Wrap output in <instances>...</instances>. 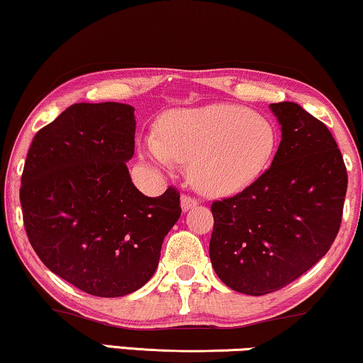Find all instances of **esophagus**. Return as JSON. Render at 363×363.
<instances>
[{
	"label": "esophagus",
	"instance_id": "1",
	"mask_svg": "<svg viewBox=\"0 0 363 363\" xmlns=\"http://www.w3.org/2000/svg\"><path fill=\"white\" fill-rule=\"evenodd\" d=\"M196 203H199V201H196V199H193V196H188V195L182 196V210L183 211L193 208V206H196Z\"/></svg>",
	"mask_w": 363,
	"mask_h": 363
}]
</instances>
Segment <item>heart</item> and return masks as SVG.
<instances>
[{
	"instance_id": "1",
	"label": "heart",
	"mask_w": 363,
	"mask_h": 363,
	"mask_svg": "<svg viewBox=\"0 0 363 363\" xmlns=\"http://www.w3.org/2000/svg\"><path fill=\"white\" fill-rule=\"evenodd\" d=\"M157 133L145 136L150 162L170 170L188 162V178L210 195L252 185L274 158L277 130L270 120L238 105H208L167 115Z\"/></svg>"
}]
</instances>
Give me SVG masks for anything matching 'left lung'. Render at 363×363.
I'll return each mask as SVG.
<instances>
[{
    "mask_svg": "<svg viewBox=\"0 0 363 363\" xmlns=\"http://www.w3.org/2000/svg\"><path fill=\"white\" fill-rule=\"evenodd\" d=\"M281 126L274 162L252 185L211 203L210 260L247 295L284 289L330 250L342 223L347 168L322 121L291 101L272 103Z\"/></svg>",
    "mask_w": 363,
    "mask_h": 363,
    "instance_id": "left-lung-1",
    "label": "left lung"
}]
</instances>
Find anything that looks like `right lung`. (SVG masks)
I'll use <instances>...</instances> for the list:
<instances>
[{
	"instance_id": "right-lung-1",
	"label": "right lung",
	"mask_w": 363,
	"mask_h": 363,
	"mask_svg": "<svg viewBox=\"0 0 363 363\" xmlns=\"http://www.w3.org/2000/svg\"><path fill=\"white\" fill-rule=\"evenodd\" d=\"M135 108L74 103L33 138L20 201L33 250L53 274L96 296H123L152 279L180 193L157 199L131 182Z\"/></svg>"
}]
</instances>
